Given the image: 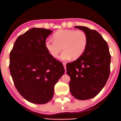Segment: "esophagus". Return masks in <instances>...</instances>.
<instances>
[{"mask_svg":"<svg viewBox=\"0 0 121 121\" xmlns=\"http://www.w3.org/2000/svg\"><path fill=\"white\" fill-rule=\"evenodd\" d=\"M63 66H64V67H65V70H66V63H63Z\"/></svg>","mask_w":121,"mask_h":121,"instance_id":"34e87169","label":"esophagus"}]
</instances>
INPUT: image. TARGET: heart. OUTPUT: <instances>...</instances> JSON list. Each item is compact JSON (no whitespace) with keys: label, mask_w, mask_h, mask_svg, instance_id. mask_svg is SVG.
<instances>
[{"label":"heart","mask_w":121,"mask_h":121,"mask_svg":"<svg viewBox=\"0 0 121 121\" xmlns=\"http://www.w3.org/2000/svg\"><path fill=\"white\" fill-rule=\"evenodd\" d=\"M54 39L45 40V48L49 54L54 58H58L62 49L65 51L60 58L69 60L72 57L78 58L83 54L88 43L87 35L81 30L63 29L54 34Z\"/></svg>","instance_id":"obj_1"}]
</instances>
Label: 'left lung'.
Wrapping results in <instances>:
<instances>
[{
  "label": "left lung",
  "instance_id": "obj_1",
  "mask_svg": "<svg viewBox=\"0 0 121 121\" xmlns=\"http://www.w3.org/2000/svg\"><path fill=\"white\" fill-rule=\"evenodd\" d=\"M87 35V48L81 56L66 64L70 76L71 94L79 100L97 95L106 84L110 72L111 55L107 42L98 31L86 26H77Z\"/></svg>",
  "mask_w": 121,
  "mask_h": 121
}]
</instances>
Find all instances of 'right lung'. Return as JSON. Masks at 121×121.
<instances>
[{"label": "right lung", "instance_id": "right-lung-1", "mask_svg": "<svg viewBox=\"0 0 121 121\" xmlns=\"http://www.w3.org/2000/svg\"><path fill=\"white\" fill-rule=\"evenodd\" d=\"M52 32L31 28L18 37L9 55V68L15 87L34 104H46L52 99L55 84L65 72L61 62L45 48V40Z\"/></svg>", "mask_w": 121, "mask_h": 121}]
</instances>
